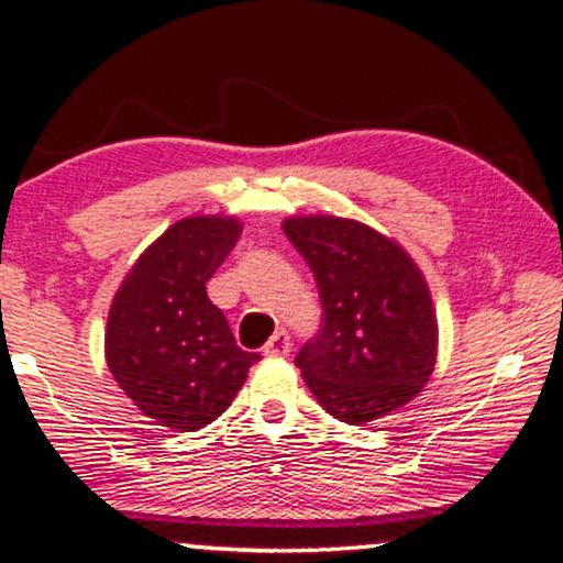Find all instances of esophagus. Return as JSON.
<instances>
[{
  "instance_id": "34e87169",
  "label": "esophagus",
  "mask_w": 563,
  "mask_h": 563,
  "mask_svg": "<svg viewBox=\"0 0 563 563\" xmlns=\"http://www.w3.org/2000/svg\"><path fill=\"white\" fill-rule=\"evenodd\" d=\"M264 355L267 357H286L288 352H291V336H288V331H275L269 336V342L264 344Z\"/></svg>"
}]
</instances>
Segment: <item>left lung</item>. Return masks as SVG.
<instances>
[{"label": "left lung", "instance_id": "obj_1", "mask_svg": "<svg viewBox=\"0 0 563 563\" xmlns=\"http://www.w3.org/2000/svg\"><path fill=\"white\" fill-rule=\"evenodd\" d=\"M283 232L310 264L323 305L320 333L296 355L333 419L366 424L428 385L438 355L430 288L413 258L355 219L291 216Z\"/></svg>", "mask_w": 563, "mask_h": 563}]
</instances>
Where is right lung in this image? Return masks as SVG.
<instances>
[{
	"instance_id": "1",
	"label": "right lung",
	"mask_w": 563,
	"mask_h": 563,
	"mask_svg": "<svg viewBox=\"0 0 563 563\" xmlns=\"http://www.w3.org/2000/svg\"><path fill=\"white\" fill-rule=\"evenodd\" d=\"M234 216L176 221L139 256L111 301L107 363L122 393L163 428L195 432L230 409L258 361L234 342L206 283L238 243Z\"/></svg>"
}]
</instances>
